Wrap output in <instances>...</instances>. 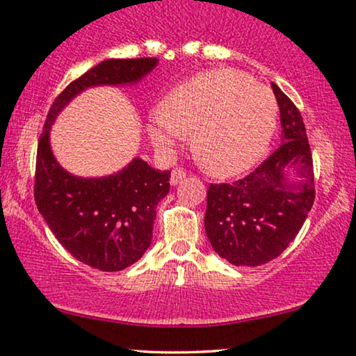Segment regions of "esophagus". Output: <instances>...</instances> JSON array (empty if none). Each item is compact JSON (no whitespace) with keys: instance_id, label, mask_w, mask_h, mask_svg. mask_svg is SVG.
<instances>
[{"instance_id":"esophagus-1","label":"esophagus","mask_w":356,"mask_h":356,"mask_svg":"<svg viewBox=\"0 0 356 356\" xmlns=\"http://www.w3.org/2000/svg\"><path fill=\"white\" fill-rule=\"evenodd\" d=\"M185 176H187V172L184 171V169L176 168L174 171L171 172V185H177L180 180H182Z\"/></svg>"}]
</instances>
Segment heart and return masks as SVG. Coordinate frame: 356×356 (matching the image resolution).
Returning a JSON list of instances; mask_svg holds the SVG:
<instances>
[{
    "label": "heart",
    "instance_id": "obj_1",
    "mask_svg": "<svg viewBox=\"0 0 356 356\" xmlns=\"http://www.w3.org/2000/svg\"><path fill=\"white\" fill-rule=\"evenodd\" d=\"M279 106L271 90L237 69H214L177 85L149 114L154 147L169 149L192 134L195 158L213 176L252 169L271 147Z\"/></svg>",
    "mask_w": 356,
    "mask_h": 356
}]
</instances>
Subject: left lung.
I'll return each instance as SVG.
<instances>
[{"instance_id":"8db88e82","label":"left lung","mask_w":356,"mask_h":356,"mask_svg":"<svg viewBox=\"0 0 356 356\" xmlns=\"http://www.w3.org/2000/svg\"><path fill=\"white\" fill-rule=\"evenodd\" d=\"M271 87L282 143L250 176L211 184L207 195L204 230L214 252L234 266H261L277 258L314 202L313 158L302 114L276 83Z\"/></svg>"}]
</instances>
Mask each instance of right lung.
Wrapping results in <instances>:
<instances>
[{"label":"right lung","instance_id":"add662e5","mask_svg":"<svg viewBox=\"0 0 356 356\" xmlns=\"http://www.w3.org/2000/svg\"><path fill=\"white\" fill-rule=\"evenodd\" d=\"M156 66V58L97 64L54 99L40 135L35 169L38 211L74 258L99 271H122L143 257L152 243L156 207L169 192L171 171H158L134 158L109 176H74L53 154L49 132L58 114L79 93L102 85L138 83Z\"/></svg>","mask_w":356,"mask_h":356}]
</instances>
